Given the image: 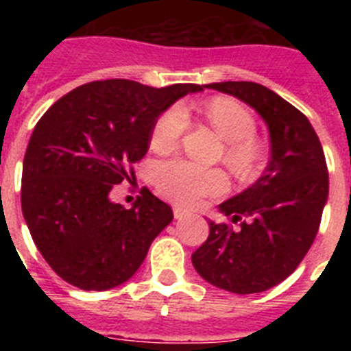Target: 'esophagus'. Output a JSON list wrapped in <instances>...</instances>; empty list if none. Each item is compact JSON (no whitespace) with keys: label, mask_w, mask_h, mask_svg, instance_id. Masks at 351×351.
Listing matches in <instances>:
<instances>
[{"label":"esophagus","mask_w":351,"mask_h":351,"mask_svg":"<svg viewBox=\"0 0 351 351\" xmlns=\"http://www.w3.org/2000/svg\"><path fill=\"white\" fill-rule=\"evenodd\" d=\"M188 216V213H186L184 209H181V207H173V218L176 219H182Z\"/></svg>","instance_id":"esophagus-1"}]
</instances>
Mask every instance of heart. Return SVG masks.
<instances>
[{"label": "heart", "mask_w": 351, "mask_h": 351, "mask_svg": "<svg viewBox=\"0 0 351 351\" xmlns=\"http://www.w3.org/2000/svg\"><path fill=\"white\" fill-rule=\"evenodd\" d=\"M204 117L226 142L223 160L241 176H250L262 161V145L255 138L256 123L244 105L218 96L204 108ZM190 126V114L176 104L160 114L151 132V147L156 153H170ZM154 184L165 198L179 206L195 207L204 198L218 197L228 188L221 170L202 169L190 161H163L154 167Z\"/></svg>", "instance_id": "1"}]
</instances>
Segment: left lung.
Returning a JSON list of instances; mask_svg holds the SVG:
<instances>
[{
	"label": "left lung",
	"instance_id": "obj_1",
	"mask_svg": "<svg viewBox=\"0 0 351 351\" xmlns=\"http://www.w3.org/2000/svg\"><path fill=\"white\" fill-rule=\"evenodd\" d=\"M255 108L267 125L271 160L250 188L219 204L230 221L209 219V237L191 255L198 274L247 295L287 280L311 247L328 198L325 154L311 123L278 93L256 82L207 86Z\"/></svg>",
	"mask_w": 351,
	"mask_h": 351
}]
</instances>
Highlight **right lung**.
<instances>
[{"instance_id": "1", "label": "right lung", "mask_w": 351, "mask_h": 351, "mask_svg": "<svg viewBox=\"0 0 351 351\" xmlns=\"http://www.w3.org/2000/svg\"><path fill=\"white\" fill-rule=\"evenodd\" d=\"M198 91L204 86L96 80L64 95L36 123L21 204L36 247L66 283L104 291L138 271L172 209L149 190L125 209L110 191L128 179L126 167L145 156L160 114Z\"/></svg>"}]
</instances>
